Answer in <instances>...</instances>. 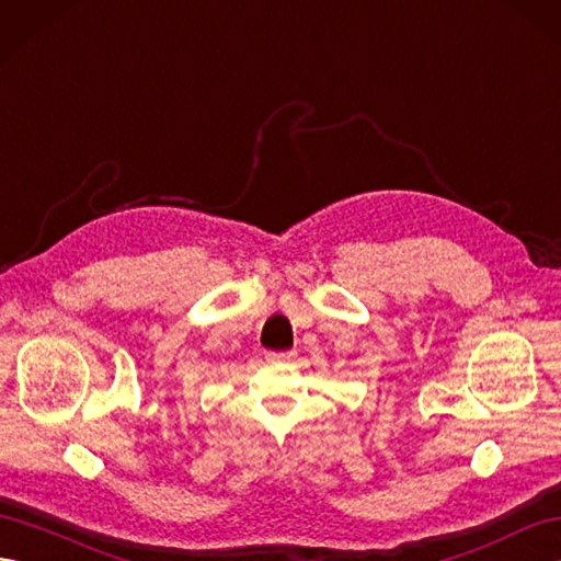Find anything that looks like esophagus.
Segmentation results:
<instances>
[{
    "instance_id": "1",
    "label": "esophagus",
    "mask_w": 561,
    "mask_h": 561,
    "mask_svg": "<svg viewBox=\"0 0 561 561\" xmlns=\"http://www.w3.org/2000/svg\"><path fill=\"white\" fill-rule=\"evenodd\" d=\"M293 357L290 352H268L266 354V362H271V364H280V362H288Z\"/></svg>"
}]
</instances>
